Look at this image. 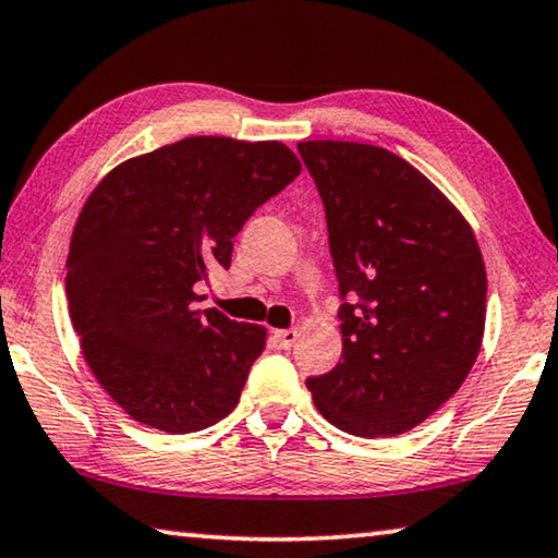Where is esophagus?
Here are the masks:
<instances>
[{
    "label": "esophagus",
    "instance_id": "34e87169",
    "mask_svg": "<svg viewBox=\"0 0 558 558\" xmlns=\"http://www.w3.org/2000/svg\"><path fill=\"white\" fill-rule=\"evenodd\" d=\"M274 339H277V344L281 349H291L296 344L299 331L296 329H279V331H274Z\"/></svg>",
    "mask_w": 558,
    "mask_h": 558
}]
</instances>
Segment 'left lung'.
Wrapping results in <instances>:
<instances>
[{"label":"left lung","instance_id":"1","mask_svg":"<svg viewBox=\"0 0 558 558\" xmlns=\"http://www.w3.org/2000/svg\"><path fill=\"white\" fill-rule=\"evenodd\" d=\"M327 209L341 362L306 387L337 428L397 436L434 414L474 366L486 269L461 211L389 149L299 142Z\"/></svg>","mask_w":558,"mask_h":558}]
</instances>
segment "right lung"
Here are the masks:
<instances>
[{"instance_id": "add662e5", "label": "right lung", "mask_w": 558, "mask_h": 558, "mask_svg": "<svg viewBox=\"0 0 558 558\" xmlns=\"http://www.w3.org/2000/svg\"><path fill=\"white\" fill-rule=\"evenodd\" d=\"M299 171L281 142L186 136L94 186L74 225L66 299L92 374L134 422L192 434L239 404L267 329L202 312L194 287L229 269L244 221Z\"/></svg>"}]
</instances>
